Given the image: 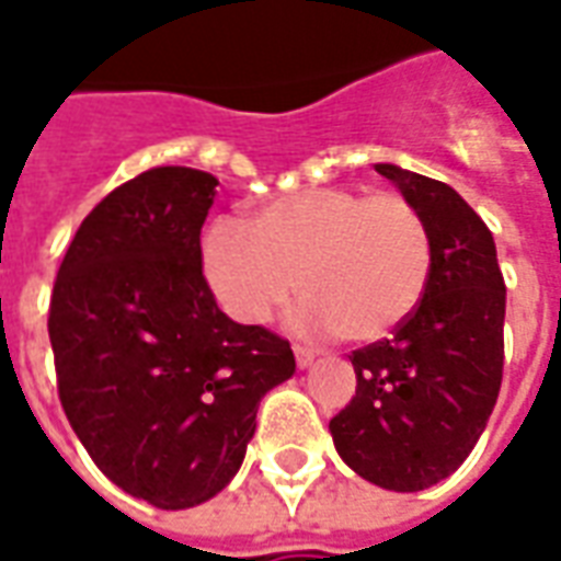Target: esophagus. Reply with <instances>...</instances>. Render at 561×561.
<instances>
[{
  "label": "esophagus",
  "instance_id": "1",
  "mask_svg": "<svg viewBox=\"0 0 561 561\" xmlns=\"http://www.w3.org/2000/svg\"><path fill=\"white\" fill-rule=\"evenodd\" d=\"M294 356H297V368H309L314 363V351L312 347H302V344H294Z\"/></svg>",
  "mask_w": 561,
  "mask_h": 561
}]
</instances>
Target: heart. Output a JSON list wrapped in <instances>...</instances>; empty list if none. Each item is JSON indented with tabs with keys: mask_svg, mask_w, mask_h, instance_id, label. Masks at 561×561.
Returning <instances> with one entry per match:
<instances>
[{
	"mask_svg": "<svg viewBox=\"0 0 561 561\" xmlns=\"http://www.w3.org/2000/svg\"><path fill=\"white\" fill-rule=\"evenodd\" d=\"M431 231L410 198L312 186L261 205L252 222L214 219L202 267L234 321L267 323L302 288L300 323L377 342L408 321L431 279Z\"/></svg>",
	"mask_w": 561,
	"mask_h": 561,
	"instance_id": "1",
	"label": "heart"
}]
</instances>
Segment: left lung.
<instances>
[{
    "label": "left lung",
    "mask_w": 561,
    "mask_h": 561,
    "mask_svg": "<svg viewBox=\"0 0 561 561\" xmlns=\"http://www.w3.org/2000/svg\"><path fill=\"white\" fill-rule=\"evenodd\" d=\"M425 217L431 279L392 339L351 356L356 396L330 419L335 451L365 481L425 491L458 470L493 413L502 383L505 282L496 243L443 181L377 163Z\"/></svg>",
    "instance_id": "obj_1"
}]
</instances>
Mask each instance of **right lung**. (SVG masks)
I'll list each match as a JSON object with an SVG mask.
<instances>
[{"label":"right lung","mask_w":561,"mask_h":561,"mask_svg":"<svg viewBox=\"0 0 561 561\" xmlns=\"http://www.w3.org/2000/svg\"><path fill=\"white\" fill-rule=\"evenodd\" d=\"M217 184L157 165L115 186L77 228L49 300L70 428L106 479L165 512L234 479L259 401L297 368L285 339L219 312L202 273Z\"/></svg>","instance_id":"obj_1"}]
</instances>
